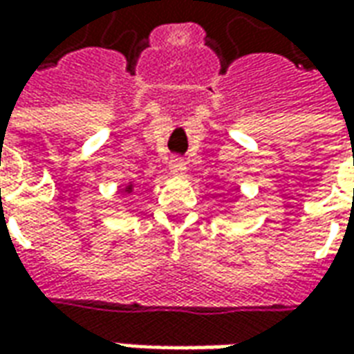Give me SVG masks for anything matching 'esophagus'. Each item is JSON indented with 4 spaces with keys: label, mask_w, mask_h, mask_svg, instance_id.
Here are the masks:
<instances>
[{
    "label": "esophagus",
    "mask_w": 354,
    "mask_h": 354,
    "mask_svg": "<svg viewBox=\"0 0 354 354\" xmlns=\"http://www.w3.org/2000/svg\"><path fill=\"white\" fill-rule=\"evenodd\" d=\"M169 172L172 174V176H184V174H185L184 161H182L180 157H174V159H170Z\"/></svg>",
    "instance_id": "34e87169"
}]
</instances>
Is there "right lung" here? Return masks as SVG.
<instances>
[{
    "instance_id": "1",
    "label": "right lung",
    "mask_w": 354,
    "mask_h": 354,
    "mask_svg": "<svg viewBox=\"0 0 354 354\" xmlns=\"http://www.w3.org/2000/svg\"><path fill=\"white\" fill-rule=\"evenodd\" d=\"M134 187H136V184H134V182H129V184H124V187L119 189V193H121V195H132Z\"/></svg>"
}]
</instances>
